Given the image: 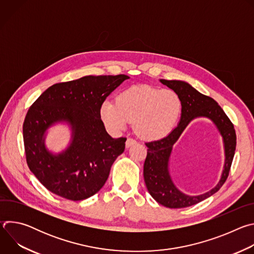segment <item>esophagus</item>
<instances>
[{
    "instance_id": "esophagus-1",
    "label": "esophagus",
    "mask_w": 254,
    "mask_h": 254,
    "mask_svg": "<svg viewBox=\"0 0 254 254\" xmlns=\"http://www.w3.org/2000/svg\"><path fill=\"white\" fill-rule=\"evenodd\" d=\"M135 143H136V140H135V139H133V138H131V137H128V138L127 139V141H126V147H127V148H129V147L133 146V144H135Z\"/></svg>"
}]
</instances>
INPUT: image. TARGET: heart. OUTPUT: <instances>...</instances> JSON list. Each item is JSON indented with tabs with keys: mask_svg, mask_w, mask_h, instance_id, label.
<instances>
[{
	"mask_svg": "<svg viewBox=\"0 0 254 254\" xmlns=\"http://www.w3.org/2000/svg\"><path fill=\"white\" fill-rule=\"evenodd\" d=\"M182 112V101L173 90L150 85H136L121 92L116 102L106 100L99 110L104 126L114 132L133 123L137 135L155 140L168 135L176 127Z\"/></svg>",
	"mask_w": 254,
	"mask_h": 254,
	"instance_id": "b5f03b06",
	"label": "heart"
}]
</instances>
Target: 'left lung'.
<instances>
[{
  "instance_id": "left-lung-1",
  "label": "left lung",
  "mask_w": 254,
  "mask_h": 254,
  "mask_svg": "<svg viewBox=\"0 0 254 254\" xmlns=\"http://www.w3.org/2000/svg\"><path fill=\"white\" fill-rule=\"evenodd\" d=\"M160 81L180 96L182 112L180 123L167 136L146 142L148 154L143 164V179L149 193L158 203L168 208H185L209 198L225 183L235 154L236 133L233 124L213 98L200 93L185 81L166 79ZM197 117L211 119L219 128L224 138L226 163L218 185L204 194L189 196L181 192L172 183L168 172V161L173 143L187 126Z\"/></svg>"
}]
</instances>
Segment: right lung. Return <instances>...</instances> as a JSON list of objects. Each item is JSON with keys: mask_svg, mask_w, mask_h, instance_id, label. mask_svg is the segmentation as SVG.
<instances>
[{"mask_svg": "<svg viewBox=\"0 0 254 254\" xmlns=\"http://www.w3.org/2000/svg\"><path fill=\"white\" fill-rule=\"evenodd\" d=\"M129 77L84 76L47 88L29 108L23 125L26 161L50 192L72 201L87 199L105 184L112 165L124 153L126 137L113 138L99 110L105 98ZM58 122L71 128V142L62 153L45 146L47 129Z\"/></svg>", "mask_w": 254, "mask_h": 254, "instance_id": "add662e5", "label": "right lung"}]
</instances>
